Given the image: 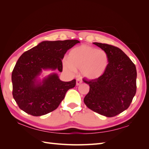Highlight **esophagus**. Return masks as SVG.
<instances>
[{
  "mask_svg": "<svg viewBox=\"0 0 149 149\" xmlns=\"http://www.w3.org/2000/svg\"><path fill=\"white\" fill-rule=\"evenodd\" d=\"M81 83H82V80H81V79H79V78L76 79V86H79V85H80Z\"/></svg>",
  "mask_w": 149,
  "mask_h": 149,
  "instance_id": "esophagus-1",
  "label": "esophagus"
}]
</instances>
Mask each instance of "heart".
<instances>
[{
	"label": "heart",
	"instance_id": "obj_1",
	"mask_svg": "<svg viewBox=\"0 0 149 149\" xmlns=\"http://www.w3.org/2000/svg\"><path fill=\"white\" fill-rule=\"evenodd\" d=\"M109 63V56L105 51L83 45L71 49L68 60L63 61V66L71 73L80 70L84 78L96 80L106 73Z\"/></svg>",
	"mask_w": 149,
	"mask_h": 149
}]
</instances>
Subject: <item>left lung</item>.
Listing matches in <instances>:
<instances>
[{
  "mask_svg": "<svg viewBox=\"0 0 149 149\" xmlns=\"http://www.w3.org/2000/svg\"><path fill=\"white\" fill-rule=\"evenodd\" d=\"M93 43L107 53L109 63L101 78L83 81L90 87L84 102L90 109L111 118L127 109L131 103L136 93V67L119 48L105 43Z\"/></svg>",
  "mask_w": 149,
  "mask_h": 149,
  "instance_id": "1",
  "label": "left lung"
}]
</instances>
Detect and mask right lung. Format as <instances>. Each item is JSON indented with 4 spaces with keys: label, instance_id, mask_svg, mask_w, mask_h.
Wrapping results in <instances>:
<instances>
[{
    "label": "right lung",
    "instance_id": "right-lung-1",
    "mask_svg": "<svg viewBox=\"0 0 149 149\" xmlns=\"http://www.w3.org/2000/svg\"><path fill=\"white\" fill-rule=\"evenodd\" d=\"M77 40L43 41L20 56L12 73V94L22 111L34 116L47 114L60 105L76 79L63 81L56 73L40 78L43 71L63 70L62 61ZM43 76V75H42Z\"/></svg>",
    "mask_w": 149,
    "mask_h": 149
}]
</instances>
